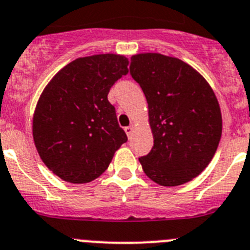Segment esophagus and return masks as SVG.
<instances>
[{
    "mask_svg": "<svg viewBox=\"0 0 250 250\" xmlns=\"http://www.w3.org/2000/svg\"><path fill=\"white\" fill-rule=\"evenodd\" d=\"M125 132H126L127 137H129V139H131V135H132V132H134V126H132V125L126 126L125 127Z\"/></svg>",
    "mask_w": 250,
    "mask_h": 250,
    "instance_id": "1",
    "label": "esophagus"
}]
</instances>
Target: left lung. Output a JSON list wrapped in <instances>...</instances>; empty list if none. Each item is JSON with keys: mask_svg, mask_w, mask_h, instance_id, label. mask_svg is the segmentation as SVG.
<instances>
[{"mask_svg": "<svg viewBox=\"0 0 250 250\" xmlns=\"http://www.w3.org/2000/svg\"><path fill=\"white\" fill-rule=\"evenodd\" d=\"M130 74L145 94L153 135L151 151L139 159L144 172L167 187L197 177L221 140L222 114L214 91L191 65L160 53L132 56Z\"/></svg>", "mask_w": 250, "mask_h": 250, "instance_id": "1", "label": "left lung"}]
</instances>
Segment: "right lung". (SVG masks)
Listing matches in <instances>:
<instances>
[{
	"mask_svg": "<svg viewBox=\"0 0 250 250\" xmlns=\"http://www.w3.org/2000/svg\"><path fill=\"white\" fill-rule=\"evenodd\" d=\"M127 64L119 54L78 58L41 94L33 115L34 145L45 166L62 180H95L127 141L107 100L110 88L129 72Z\"/></svg>",
	"mask_w": 250,
	"mask_h": 250,
	"instance_id": "right-lung-1",
	"label": "right lung"
}]
</instances>
